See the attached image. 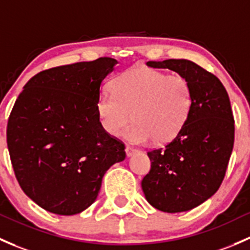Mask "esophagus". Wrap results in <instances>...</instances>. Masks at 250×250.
I'll return each mask as SVG.
<instances>
[{"mask_svg": "<svg viewBox=\"0 0 250 250\" xmlns=\"http://www.w3.org/2000/svg\"><path fill=\"white\" fill-rule=\"evenodd\" d=\"M138 152V149L134 148L132 146H125V154H127V157H132L134 153H136Z\"/></svg>", "mask_w": 250, "mask_h": 250, "instance_id": "esophagus-1", "label": "esophagus"}]
</instances>
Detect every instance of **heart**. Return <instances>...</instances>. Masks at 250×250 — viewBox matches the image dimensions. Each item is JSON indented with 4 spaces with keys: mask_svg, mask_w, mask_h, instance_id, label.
I'll use <instances>...</instances> for the list:
<instances>
[{
    "mask_svg": "<svg viewBox=\"0 0 250 250\" xmlns=\"http://www.w3.org/2000/svg\"><path fill=\"white\" fill-rule=\"evenodd\" d=\"M110 90L112 93L102 94L97 102L99 121L105 132L116 136L132 117L125 138L134 144L173 140L185 128L193 105L187 79L153 68H135L118 75Z\"/></svg>",
    "mask_w": 250,
    "mask_h": 250,
    "instance_id": "1",
    "label": "heart"
}]
</instances>
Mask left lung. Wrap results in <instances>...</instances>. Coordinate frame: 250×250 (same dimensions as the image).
<instances>
[{
  "label": "left lung",
  "instance_id": "obj_1",
  "mask_svg": "<svg viewBox=\"0 0 250 250\" xmlns=\"http://www.w3.org/2000/svg\"><path fill=\"white\" fill-rule=\"evenodd\" d=\"M146 64L187 79L193 105L182 132L163 148L147 152L151 170L141 187L154 208L167 213L189 211L211 198L224 180L235 140L229 96L219 79L188 60Z\"/></svg>",
  "mask_w": 250,
  "mask_h": 250
}]
</instances>
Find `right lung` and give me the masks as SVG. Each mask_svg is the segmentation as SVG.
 Returning a JSON list of instances; mask_svg holds the SVG:
<instances>
[{
  "label": "right lung",
  "instance_id": "1",
  "mask_svg": "<svg viewBox=\"0 0 250 250\" xmlns=\"http://www.w3.org/2000/svg\"><path fill=\"white\" fill-rule=\"evenodd\" d=\"M117 61L50 68L31 78L7 125V145L23 193L51 213L90 207L104 173L125 158V144L104 130L97 102L102 81Z\"/></svg>",
  "mask_w": 250,
  "mask_h": 250
}]
</instances>
